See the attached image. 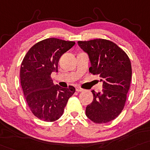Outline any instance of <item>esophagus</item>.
Masks as SVG:
<instances>
[{"instance_id": "esophagus-1", "label": "esophagus", "mask_w": 150, "mask_h": 150, "mask_svg": "<svg viewBox=\"0 0 150 150\" xmlns=\"http://www.w3.org/2000/svg\"><path fill=\"white\" fill-rule=\"evenodd\" d=\"M75 90H76V91H77V92H79V91H84V89H82V88H80V86H77V87L75 88Z\"/></svg>"}]
</instances>
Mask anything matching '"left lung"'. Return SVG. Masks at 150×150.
Instances as JSON below:
<instances>
[{"mask_svg": "<svg viewBox=\"0 0 150 150\" xmlns=\"http://www.w3.org/2000/svg\"><path fill=\"white\" fill-rule=\"evenodd\" d=\"M78 45L89 57V72L100 77L101 92L92 90L93 99L86 108V115L94 123L115 120L122 112L131 84V61L116 44L104 39L78 41Z\"/></svg>", "mask_w": 150, "mask_h": 150, "instance_id": "obj_1", "label": "left lung"}]
</instances>
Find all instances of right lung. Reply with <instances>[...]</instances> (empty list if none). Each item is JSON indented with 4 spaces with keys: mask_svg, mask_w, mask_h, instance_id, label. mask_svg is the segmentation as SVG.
<instances>
[{
    "mask_svg": "<svg viewBox=\"0 0 150 150\" xmlns=\"http://www.w3.org/2000/svg\"><path fill=\"white\" fill-rule=\"evenodd\" d=\"M75 42L51 38L36 43L28 50L21 65L20 80L23 94L33 114L45 122L62 116L68 99L75 93L73 86L55 85L51 78L58 72L59 59Z\"/></svg>",
    "mask_w": 150,
    "mask_h": 150,
    "instance_id": "obj_1",
    "label": "right lung"
}]
</instances>
